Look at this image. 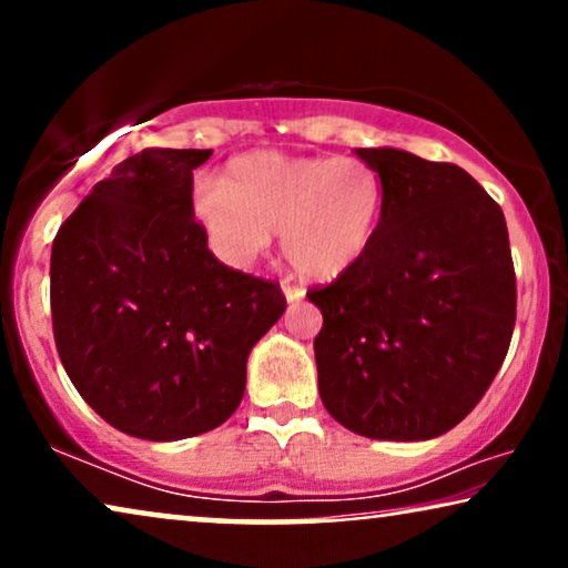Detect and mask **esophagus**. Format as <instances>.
<instances>
[{"instance_id":"obj_1","label":"esophagus","mask_w":568,"mask_h":568,"mask_svg":"<svg viewBox=\"0 0 568 568\" xmlns=\"http://www.w3.org/2000/svg\"><path fill=\"white\" fill-rule=\"evenodd\" d=\"M282 292H284L286 302H300L302 297H305V290H302V286H294L290 282H282Z\"/></svg>"}]
</instances>
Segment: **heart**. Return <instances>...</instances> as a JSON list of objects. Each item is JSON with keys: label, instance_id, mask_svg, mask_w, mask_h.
<instances>
[{"label": "heart", "instance_id": "heart-1", "mask_svg": "<svg viewBox=\"0 0 568 568\" xmlns=\"http://www.w3.org/2000/svg\"><path fill=\"white\" fill-rule=\"evenodd\" d=\"M191 212L227 266H251L278 230L286 263L328 282L367 255L383 214V181L359 158L253 152L230 162L224 183L193 185Z\"/></svg>", "mask_w": 568, "mask_h": 568}]
</instances>
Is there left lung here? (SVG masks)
Segmentation results:
<instances>
[{"label": "left lung", "mask_w": 568, "mask_h": 568, "mask_svg": "<svg viewBox=\"0 0 568 568\" xmlns=\"http://www.w3.org/2000/svg\"><path fill=\"white\" fill-rule=\"evenodd\" d=\"M383 181L369 251L331 286L317 390L341 426L369 439L424 442L476 408L507 356L517 313L507 222L449 162L395 146L354 150Z\"/></svg>", "instance_id": "1"}]
</instances>
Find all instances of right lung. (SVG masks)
Returning a JSON list of instances; mask_svg holds the SVG:
<instances>
[{
    "instance_id": "add662e5",
    "label": "right lung",
    "mask_w": 568,
    "mask_h": 568,
    "mask_svg": "<svg viewBox=\"0 0 568 568\" xmlns=\"http://www.w3.org/2000/svg\"><path fill=\"white\" fill-rule=\"evenodd\" d=\"M212 150L131 154L51 247L53 338L88 406L136 439L175 442L235 414L253 346L284 315L278 284L222 266L193 220Z\"/></svg>"
}]
</instances>
